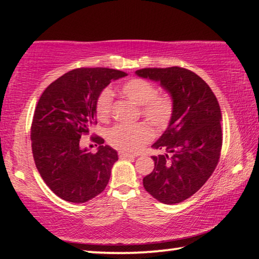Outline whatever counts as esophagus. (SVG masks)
<instances>
[{
  "mask_svg": "<svg viewBox=\"0 0 259 259\" xmlns=\"http://www.w3.org/2000/svg\"><path fill=\"white\" fill-rule=\"evenodd\" d=\"M136 156L137 155L130 154V153H126V152H119L120 159H128V157H136Z\"/></svg>",
  "mask_w": 259,
  "mask_h": 259,
  "instance_id": "1",
  "label": "esophagus"
}]
</instances>
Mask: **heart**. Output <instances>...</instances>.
I'll list each match as a JSON object with an SVG mask.
<instances>
[{"label": "heart", "mask_w": 259, "mask_h": 259, "mask_svg": "<svg viewBox=\"0 0 259 259\" xmlns=\"http://www.w3.org/2000/svg\"><path fill=\"white\" fill-rule=\"evenodd\" d=\"M121 93L137 105L140 115L157 129L165 128L174 114V100L169 95H156V88L150 81L135 77L121 85ZM113 108L111 89L100 91L96 100V113L99 120H107ZM153 137L152 129L146 123L116 124L108 130L107 140L113 147L124 152H137Z\"/></svg>", "instance_id": "b5f03b06"}]
</instances>
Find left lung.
Here are the masks:
<instances>
[{"label":"left lung","instance_id":"8db88e82","mask_svg":"<svg viewBox=\"0 0 259 259\" xmlns=\"http://www.w3.org/2000/svg\"><path fill=\"white\" fill-rule=\"evenodd\" d=\"M138 76L160 82L174 100V114L163 135L153 144V171L145 190L165 204L183 202L198 192L216 169L222 151V113L212 90L192 71L178 66L143 68Z\"/></svg>","mask_w":259,"mask_h":259}]
</instances>
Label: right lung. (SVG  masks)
<instances>
[{
    "mask_svg": "<svg viewBox=\"0 0 259 259\" xmlns=\"http://www.w3.org/2000/svg\"><path fill=\"white\" fill-rule=\"evenodd\" d=\"M126 73L96 67L76 68L57 78L43 91L35 108L30 140L35 165L45 183L60 199L87 202L107 186L117 152L99 144L97 153L80 147L82 135L96 121V100L100 91Z\"/></svg>",
    "mask_w": 259,
    "mask_h": 259,
    "instance_id": "right-lung-1",
    "label": "right lung"
}]
</instances>
